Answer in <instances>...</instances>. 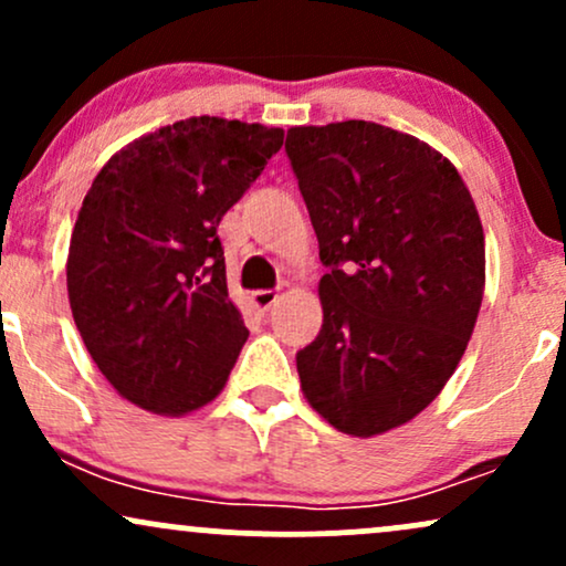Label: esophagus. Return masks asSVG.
<instances>
[{
  "mask_svg": "<svg viewBox=\"0 0 566 566\" xmlns=\"http://www.w3.org/2000/svg\"><path fill=\"white\" fill-rule=\"evenodd\" d=\"M252 308L258 311V314H265V311H271V305L279 301V292L276 290H258L252 292Z\"/></svg>",
  "mask_w": 566,
  "mask_h": 566,
  "instance_id": "1",
  "label": "esophagus"
}]
</instances>
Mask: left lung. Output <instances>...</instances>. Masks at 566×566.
Returning a JSON list of instances; mask_svg holds the SVG:
<instances>
[{"label": "left lung", "mask_w": 566, "mask_h": 566, "mask_svg": "<svg viewBox=\"0 0 566 566\" xmlns=\"http://www.w3.org/2000/svg\"><path fill=\"white\" fill-rule=\"evenodd\" d=\"M319 239L322 329L297 350L308 405L337 431L409 423L463 359L484 297V231L437 148L365 119L290 127Z\"/></svg>", "instance_id": "1"}]
</instances>
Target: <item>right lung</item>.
Instances as JSON below:
<instances>
[{"instance_id":"1","label":"right lung","mask_w":566,"mask_h":566,"mask_svg":"<svg viewBox=\"0 0 566 566\" xmlns=\"http://www.w3.org/2000/svg\"><path fill=\"white\" fill-rule=\"evenodd\" d=\"M284 129L191 116L127 143L95 175L69 244V303L116 394L180 418L223 391L247 340L218 223Z\"/></svg>"}]
</instances>
